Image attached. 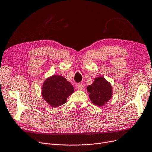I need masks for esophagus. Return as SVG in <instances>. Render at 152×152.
Wrapping results in <instances>:
<instances>
[{
    "label": "esophagus",
    "instance_id": "obj_1",
    "mask_svg": "<svg viewBox=\"0 0 152 152\" xmlns=\"http://www.w3.org/2000/svg\"><path fill=\"white\" fill-rule=\"evenodd\" d=\"M83 88H84V86L82 84H77V88L79 89V90H82L83 89Z\"/></svg>",
    "mask_w": 152,
    "mask_h": 152
}]
</instances>
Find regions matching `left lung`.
I'll list each match as a JSON object with an SVG mask.
<instances>
[{
    "label": "left lung",
    "instance_id": "obj_1",
    "mask_svg": "<svg viewBox=\"0 0 152 152\" xmlns=\"http://www.w3.org/2000/svg\"><path fill=\"white\" fill-rule=\"evenodd\" d=\"M89 98L93 104L98 106H103L112 96V88L110 83L103 77H97L94 83L87 87Z\"/></svg>",
    "mask_w": 152,
    "mask_h": 152
}]
</instances>
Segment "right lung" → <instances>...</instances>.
Listing matches in <instances>:
<instances>
[{
  "mask_svg": "<svg viewBox=\"0 0 152 152\" xmlns=\"http://www.w3.org/2000/svg\"><path fill=\"white\" fill-rule=\"evenodd\" d=\"M74 91L73 86L64 77L53 75L45 82L42 88L44 100L53 107L66 103L67 98Z\"/></svg>",
  "mask_w": 152,
  "mask_h": 152,
  "instance_id": "add662e5",
  "label": "right lung"
}]
</instances>
